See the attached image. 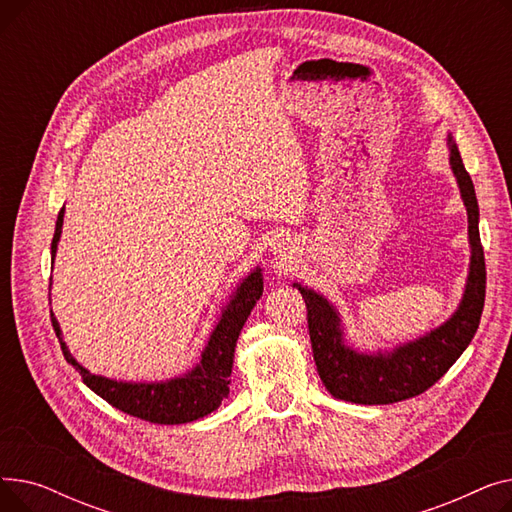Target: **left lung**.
<instances>
[{"label": "left lung", "instance_id": "left-lung-1", "mask_svg": "<svg viewBox=\"0 0 512 512\" xmlns=\"http://www.w3.org/2000/svg\"><path fill=\"white\" fill-rule=\"evenodd\" d=\"M450 141V166L459 182L461 197L469 215L471 272L465 297L444 326L427 336L398 346L388 355H359L342 342L340 317L334 307L317 292L299 284L305 305L313 346V359L321 382L334 398L357 405H390L432 388L442 375L463 355L473 340L486 301V257L479 240V207L469 172L459 149Z\"/></svg>", "mask_w": 512, "mask_h": 512}]
</instances>
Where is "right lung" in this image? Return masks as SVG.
Wrapping results in <instances>:
<instances>
[{"mask_svg":"<svg viewBox=\"0 0 512 512\" xmlns=\"http://www.w3.org/2000/svg\"><path fill=\"white\" fill-rule=\"evenodd\" d=\"M64 224V209L58 213L56 222V234L51 240V257H56L58 240L62 234ZM263 292V278L261 272L255 270L245 282L236 290V297L230 301V305L224 309L218 326L211 332V338L201 355V363L191 371L182 375V378H174L170 382L161 384H124L101 378V375L89 373L85 367H80L62 340V332L56 317L51 313V324L56 330V336L60 340L62 353L66 361L80 373L83 382L99 394L105 402H110L112 407L120 409L122 413L137 417L151 423L161 425H176V423H188L209 415L211 411L222 405V400L228 396L230 388V373L234 363V348L238 334L245 326L247 317L251 315V309L259 301Z\"/></svg>","mask_w":512,"mask_h":512,"instance_id":"right-lung-1","label":"right lung"}]
</instances>
